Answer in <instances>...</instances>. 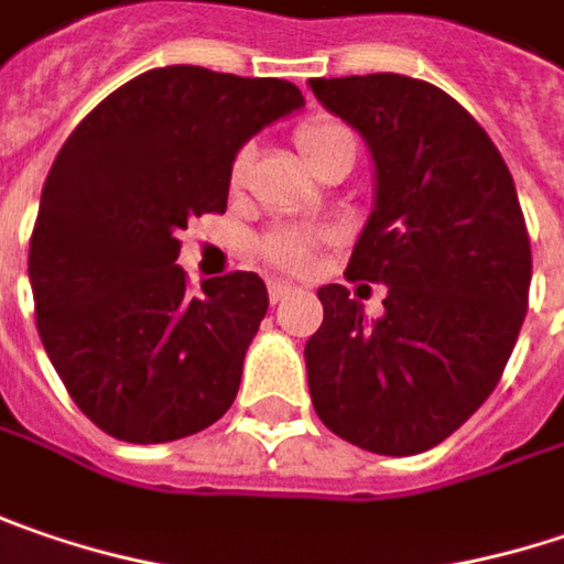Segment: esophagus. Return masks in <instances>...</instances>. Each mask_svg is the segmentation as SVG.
Returning a JSON list of instances; mask_svg holds the SVG:
<instances>
[{
  "label": "esophagus",
  "instance_id": "esophagus-1",
  "mask_svg": "<svg viewBox=\"0 0 564 564\" xmlns=\"http://www.w3.org/2000/svg\"><path fill=\"white\" fill-rule=\"evenodd\" d=\"M290 293H293V286H290V283L268 281V296H271V303H283Z\"/></svg>",
  "mask_w": 564,
  "mask_h": 564
}]
</instances>
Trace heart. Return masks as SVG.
Listing matches in <instances>:
<instances>
[{"label":"heart","mask_w":564,"mask_h":564,"mask_svg":"<svg viewBox=\"0 0 564 564\" xmlns=\"http://www.w3.org/2000/svg\"><path fill=\"white\" fill-rule=\"evenodd\" d=\"M296 140V150L303 152V159L310 165H318L322 159H328L332 152L338 150H354V133H350L345 123L338 120H306L296 127L293 133ZM251 169V150L242 147V150L232 155V165H229V184L239 187V184L249 178ZM315 249V239L303 229H293V226H283V229H271L268 236L258 239V254L264 261H271L274 268H283V271H300L306 268L310 254Z\"/></svg>","instance_id":"obj_1"}]
</instances>
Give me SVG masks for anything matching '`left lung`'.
<instances>
[{
  "mask_svg": "<svg viewBox=\"0 0 564 564\" xmlns=\"http://www.w3.org/2000/svg\"><path fill=\"white\" fill-rule=\"evenodd\" d=\"M310 88L377 165L345 278L386 283L377 322L348 286L318 290L310 395L341 441L414 456L466 424L508 367L533 274L523 210L498 147L437 85L373 73Z\"/></svg>",
  "mask_w": 564,
  "mask_h": 564,
  "instance_id": "8db88e82",
  "label": "left lung"
}]
</instances>
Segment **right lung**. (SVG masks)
<instances>
[{"label": "right lung", "instance_id": "right-lung-1", "mask_svg": "<svg viewBox=\"0 0 564 564\" xmlns=\"http://www.w3.org/2000/svg\"><path fill=\"white\" fill-rule=\"evenodd\" d=\"M296 108L283 79L162 66L111 91L53 159L28 251L34 315L53 370L105 434L169 444L232 405L268 290L232 271L191 293L178 232L226 214L232 155Z\"/></svg>", "mask_w": 564, "mask_h": 564}]
</instances>
